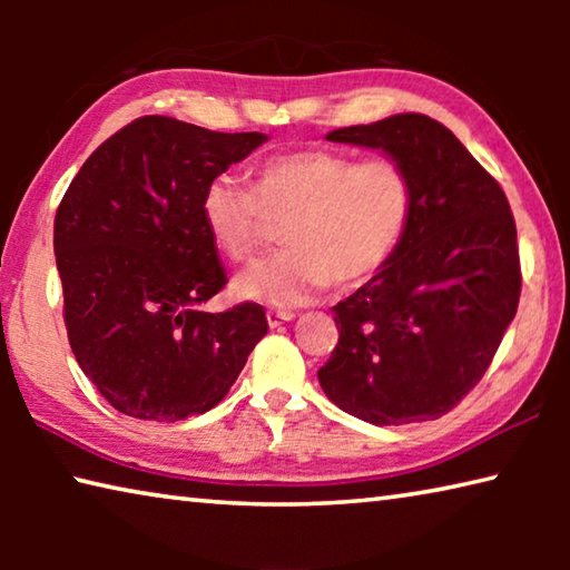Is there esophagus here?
<instances>
[{"mask_svg":"<svg viewBox=\"0 0 570 570\" xmlns=\"http://www.w3.org/2000/svg\"><path fill=\"white\" fill-rule=\"evenodd\" d=\"M292 320H294V312H284V308H268L266 312V322L272 330H276V326H282Z\"/></svg>","mask_w":570,"mask_h":570,"instance_id":"obj_1","label":"esophagus"}]
</instances>
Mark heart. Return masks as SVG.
<instances>
[{
    "mask_svg": "<svg viewBox=\"0 0 570 570\" xmlns=\"http://www.w3.org/2000/svg\"><path fill=\"white\" fill-rule=\"evenodd\" d=\"M200 220L216 250L246 262L268 218H283L282 246L236 276L248 302L304 304L326 284L354 286L377 274L402 244L412 216V183L394 158L354 160L306 148L266 158L254 190L216 176L200 193Z\"/></svg>",
    "mask_w": 570,
    "mask_h": 570,
    "instance_id": "1",
    "label": "heart"
}]
</instances>
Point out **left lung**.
I'll return each instance as SVG.
<instances>
[{
	"label": "left lung",
	"mask_w": 570,
	"mask_h": 570,
	"mask_svg": "<svg viewBox=\"0 0 570 570\" xmlns=\"http://www.w3.org/2000/svg\"><path fill=\"white\" fill-rule=\"evenodd\" d=\"M326 140L397 160L412 183V216L390 262L334 306L340 342L320 384L336 407L377 428L438 420L480 382L515 316L508 198L428 115H390Z\"/></svg>",
	"instance_id": "left-lung-1"
}]
</instances>
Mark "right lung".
<instances>
[{"instance_id": "right-lung-1", "label": "right lung", "mask_w": 570, "mask_h": 570, "mask_svg": "<svg viewBox=\"0 0 570 570\" xmlns=\"http://www.w3.org/2000/svg\"><path fill=\"white\" fill-rule=\"evenodd\" d=\"M266 140L146 115L67 188L55 216L67 340L118 412L156 422L208 412L268 332L258 304L198 308L226 284L200 193Z\"/></svg>"}]
</instances>
